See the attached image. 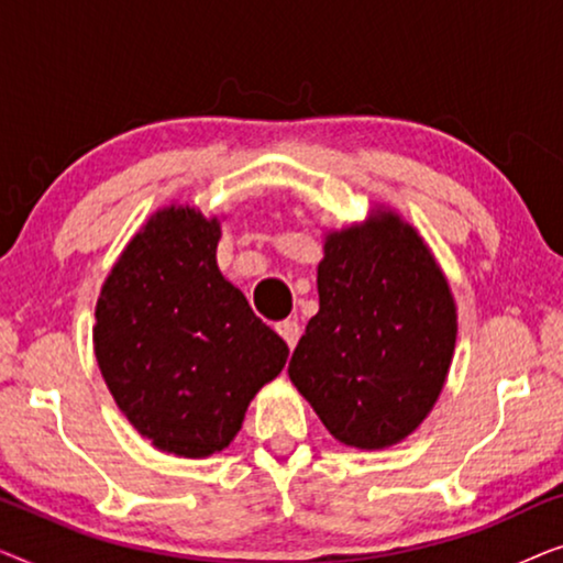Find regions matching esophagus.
<instances>
[{"mask_svg": "<svg viewBox=\"0 0 563 563\" xmlns=\"http://www.w3.org/2000/svg\"><path fill=\"white\" fill-rule=\"evenodd\" d=\"M276 333L284 338V343H287L289 349H295L299 335H302V328H299L297 320H284V322H279V325H276Z\"/></svg>", "mask_w": 563, "mask_h": 563, "instance_id": "1", "label": "esophagus"}]
</instances>
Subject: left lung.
I'll list each match as a JSON object with an SVG mask.
<instances>
[{"label":"left lung","instance_id":"8db88e82","mask_svg":"<svg viewBox=\"0 0 563 563\" xmlns=\"http://www.w3.org/2000/svg\"><path fill=\"white\" fill-rule=\"evenodd\" d=\"M318 295L291 384L335 441L402 443L441 397L456 349V299L433 251L402 214L376 207L325 233Z\"/></svg>","mask_w":563,"mask_h":563}]
</instances>
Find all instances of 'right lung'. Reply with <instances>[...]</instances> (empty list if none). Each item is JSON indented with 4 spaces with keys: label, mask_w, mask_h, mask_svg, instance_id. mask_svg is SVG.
<instances>
[{
    "label": "right lung",
    "mask_w": 563,
    "mask_h": 563,
    "mask_svg": "<svg viewBox=\"0 0 563 563\" xmlns=\"http://www.w3.org/2000/svg\"><path fill=\"white\" fill-rule=\"evenodd\" d=\"M220 218L161 207L130 238L99 291L95 356L130 426L158 451L228 449L289 349L218 268Z\"/></svg>",
    "instance_id": "right-lung-1"
}]
</instances>
